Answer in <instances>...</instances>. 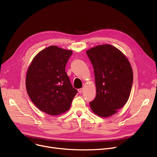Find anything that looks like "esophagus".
<instances>
[{"instance_id": "esophagus-1", "label": "esophagus", "mask_w": 157, "mask_h": 157, "mask_svg": "<svg viewBox=\"0 0 157 157\" xmlns=\"http://www.w3.org/2000/svg\"><path fill=\"white\" fill-rule=\"evenodd\" d=\"M78 92L79 94H81L82 92H83V88H79V89L78 90Z\"/></svg>"}]
</instances>
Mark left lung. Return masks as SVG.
Returning a JSON list of instances; mask_svg holds the SVG:
<instances>
[{
  "label": "left lung",
  "instance_id": "8db88e82",
  "mask_svg": "<svg viewBox=\"0 0 157 157\" xmlns=\"http://www.w3.org/2000/svg\"><path fill=\"white\" fill-rule=\"evenodd\" d=\"M94 67L97 94L90 102L101 117L117 112L127 102L133 83V72L126 56L118 49L103 44L86 52Z\"/></svg>",
  "mask_w": 157,
  "mask_h": 157
}]
</instances>
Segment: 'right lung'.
I'll use <instances>...</instances> for the list:
<instances>
[{"label": "right lung", "instance_id": "add662e5", "mask_svg": "<svg viewBox=\"0 0 157 157\" xmlns=\"http://www.w3.org/2000/svg\"><path fill=\"white\" fill-rule=\"evenodd\" d=\"M71 50L51 46L33 59L26 76L27 94L38 109L58 115L69 109L77 90L71 85L65 65Z\"/></svg>", "mask_w": 157, "mask_h": 157}]
</instances>
